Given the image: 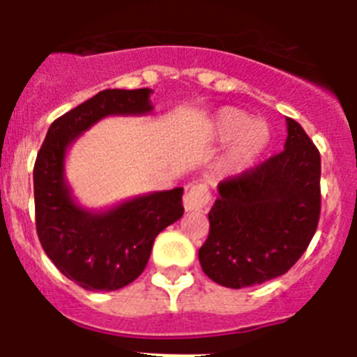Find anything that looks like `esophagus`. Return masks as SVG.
Listing matches in <instances>:
<instances>
[{"instance_id":"1","label":"esophagus","mask_w":357,"mask_h":357,"mask_svg":"<svg viewBox=\"0 0 357 357\" xmlns=\"http://www.w3.org/2000/svg\"><path fill=\"white\" fill-rule=\"evenodd\" d=\"M211 202V191L207 184H189L184 195L185 211H204Z\"/></svg>"}]
</instances>
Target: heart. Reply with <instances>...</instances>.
<instances>
[{
	"mask_svg": "<svg viewBox=\"0 0 357 357\" xmlns=\"http://www.w3.org/2000/svg\"><path fill=\"white\" fill-rule=\"evenodd\" d=\"M213 132L218 139L227 141L235 137L230 143L225 155V166L229 169L247 168L248 164L259 155L266 143V130L259 123H252L247 114L238 109H222L213 123Z\"/></svg>",
	"mask_w": 357,
	"mask_h": 357,
	"instance_id": "heart-1",
	"label": "heart"
}]
</instances>
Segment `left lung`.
Wrapping results in <instances>:
<instances>
[{
	"label": "left lung",
	"instance_id": "1",
	"mask_svg": "<svg viewBox=\"0 0 357 357\" xmlns=\"http://www.w3.org/2000/svg\"><path fill=\"white\" fill-rule=\"evenodd\" d=\"M320 151L288 118L284 150L218 184L202 270L241 289L284 275L301 259L320 220Z\"/></svg>",
	"mask_w": 357,
	"mask_h": 357
}]
</instances>
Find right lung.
Returning a JSON list of instances; mask_svg holds the SVG:
<instances>
[{"label": "right lung", "mask_w": 357, "mask_h": 357, "mask_svg": "<svg viewBox=\"0 0 357 357\" xmlns=\"http://www.w3.org/2000/svg\"><path fill=\"white\" fill-rule=\"evenodd\" d=\"M150 89H105L52 123L33 166L36 227L44 252L61 273L89 291L134 282L150 259L157 234L184 214V189L160 191L93 214L73 202L64 182L66 150L110 114L150 112Z\"/></svg>", "instance_id": "obj_1"}]
</instances>
